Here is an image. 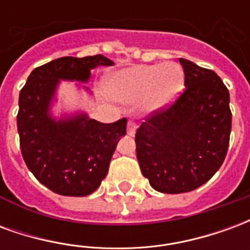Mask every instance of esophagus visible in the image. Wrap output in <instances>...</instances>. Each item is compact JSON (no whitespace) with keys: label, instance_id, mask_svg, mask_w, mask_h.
Here are the masks:
<instances>
[{"label":"esophagus","instance_id":"1","mask_svg":"<svg viewBox=\"0 0 250 250\" xmlns=\"http://www.w3.org/2000/svg\"><path fill=\"white\" fill-rule=\"evenodd\" d=\"M136 131V125L135 122H132V120H128V123H127V134L128 135H134Z\"/></svg>","mask_w":250,"mask_h":250}]
</instances>
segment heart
Instances as JSON below:
<instances>
[{"label":"heart","mask_w":250,"mask_h":250,"mask_svg":"<svg viewBox=\"0 0 250 250\" xmlns=\"http://www.w3.org/2000/svg\"><path fill=\"white\" fill-rule=\"evenodd\" d=\"M184 71L177 62L135 65L115 73L109 79L112 96L122 102H135L142 98L147 111L166 108L184 88Z\"/></svg>","instance_id":"obj_1"}]
</instances>
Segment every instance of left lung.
<instances>
[{
  "mask_svg": "<svg viewBox=\"0 0 250 250\" xmlns=\"http://www.w3.org/2000/svg\"><path fill=\"white\" fill-rule=\"evenodd\" d=\"M185 89L136 130L142 174L157 191L188 193L206 184L221 167L229 147V91L211 69L179 59Z\"/></svg>",
  "mask_w": 250,
  "mask_h": 250,
  "instance_id": "1",
  "label": "left lung"
}]
</instances>
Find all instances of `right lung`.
Wrapping results in <instances>:
<instances>
[{"label": "right lung", "instance_id": "right-lung-1", "mask_svg": "<svg viewBox=\"0 0 250 250\" xmlns=\"http://www.w3.org/2000/svg\"><path fill=\"white\" fill-rule=\"evenodd\" d=\"M114 65L102 55L60 57L35 68L20 91L17 130L26 166L53 193L84 197L100 186L108 171L127 119L102 123L87 115L56 122L49 105L59 80L85 83L91 69Z\"/></svg>", "mask_w": 250, "mask_h": 250}]
</instances>
